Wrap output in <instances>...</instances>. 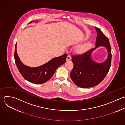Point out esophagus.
I'll return each instance as SVG.
<instances>
[{"label": "esophagus", "instance_id": "esophagus-1", "mask_svg": "<svg viewBox=\"0 0 125 125\" xmlns=\"http://www.w3.org/2000/svg\"><path fill=\"white\" fill-rule=\"evenodd\" d=\"M71 56L69 55H68L66 58V60H67V61H70L71 60Z\"/></svg>", "mask_w": 125, "mask_h": 125}]
</instances>
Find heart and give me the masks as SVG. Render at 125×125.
Here are the masks:
<instances>
[{"instance_id": "heart-1", "label": "heart", "mask_w": 125, "mask_h": 125, "mask_svg": "<svg viewBox=\"0 0 125 125\" xmlns=\"http://www.w3.org/2000/svg\"><path fill=\"white\" fill-rule=\"evenodd\" d=\"M91 45V42L89 41L79 45L75 49V52L78 54H83L88 50Z\"/></svg>"}]
</instances>
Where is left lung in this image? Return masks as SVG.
<instances>
[{
  "label": "left lung",
  "mask_w": 125,
  "mask_h": 125,
  "mask_svg": "<svg viewBox=\"0 0 125 125\" xmlns=\"http://www.w3.org/2000/svg\"><path fill=\"white\" fill-rule=\"evenodd\" d=\"M95 28L97 35L95 47L82 55L72 57L74 66L70 77L76 85L82 88L91 87L100 83L108 73L111 65V50L109 40L100 29ZM100 46L107 49L108 55L104 62L98 63L93 61L91 55L94 50Z\"/></svg>",
  "instance_id": "obj_1"
}]
</instances>
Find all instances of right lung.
Listing matches in <instances>:
<instances>
[{
    "label": "right lung",
    "instance_id": "right-lung-1",
    "mask_svg": "<svg viewBox=\"0 0 125 125\" xmlns=\"http://www.w3.org/2000/svg\"><path fill=\"white\" fill-rule=\"evenodd\" d=\"M33 21H31L28 24ZM36 22H38V21ZM67 56V54H64L62 56L53 58L43 65L32 67L24 64L21 61L17 52V43L14 54L17 66L22 77L26 80L36 84L43 83L50 79L56 69L66 62Z\"/></svg>",
    "mask_w": 125,
    "mask_h": 125
}]
</instances>
